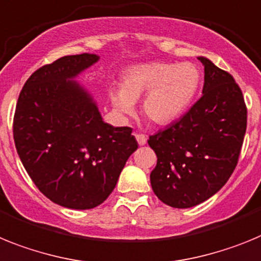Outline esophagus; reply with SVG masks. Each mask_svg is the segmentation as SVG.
I'll return each mask as SVG.
<instances>
[{
  "mask_svg": "<svg viewBox=\"0 0 261 261\" xmlns=\"http://www.w3.org/2000/svg\"><path fill=\"white\" fill-rule=\"evenodd\" d=\"M135 138H137V142L139 143V146H144L147 143V137L144 134H137Z\"/></svg>",
  "mask_w": 261,
  "mask_h": 261,
  "instance_id": "34e87169",
  "label": "esophagus"
}]
</instances>
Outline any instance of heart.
Masks as SVG:
<instances>
[{
  "label": "heart",
  "instance_id": "1",
  "mask_svg": "<svg viewBox=\"0 0 261 261\" xmlns=\"http://www.w3.org/2000/svg\"><path fill=\"white\" fill-rule=\"evenodd\" d=\"M201 83L198 68L192 63L153 62L130 68L123 87L110 88V99L121 114H131L135 101L143 99V113L149 121L167 124L189 108Z\"/></svg>",
  "mask_w": 261,
  "mask_h": 261
}]
</instances>
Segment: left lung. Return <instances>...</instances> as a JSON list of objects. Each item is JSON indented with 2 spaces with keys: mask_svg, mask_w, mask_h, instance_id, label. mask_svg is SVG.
Masks as SVG:
<instances>
[{
  "mask_svg": "<svg viewBox=\"0 0 261 261\" xmlns=\"http://www.w3.org/2000/svg\"><path fill=\"white\" fill-rule=\"evenodd\" d=\"M205 67L202 97L178 121L148 139L158 163L153 193L187 209L214 196L234 172L247 128L243 93L234 77L199 56Z\"/></svg>",
  "mask_w": 261,
  "mask_h": 261,
  "instance_id": "1",
  "label": "left lung"
}]
</instances>
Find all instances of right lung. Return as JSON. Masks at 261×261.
I'll use <instances>...</instances> for the list:
<instances>
[{
	"instance_id": "add662e5",
	"label": "right lung",
	"mask_w": 261,
	"mask_h": 261,
	"mask_svg": "<svg viewBox=\"0 0 261 261\" xmlns=\"http://www.w3.org/2000/svg\"><path fill=\"white\" fill-rule=\"evenodd\" d=\"M63 56L36 69L15 108L17 152L36 188L68 209H93L110 196L138 143L131 127L105 123L92 96L73 79L98 62Z\"/></svg>"
}]
</instances>
